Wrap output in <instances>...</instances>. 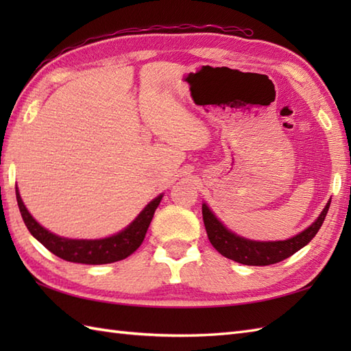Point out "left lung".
<instances>
[{"label":"left lung","mask_w":351,"mask_h":351,"mask_svg":"<svg viewBox=\"0 0 351 351\" xmlns=\"http://www.w3.org/2000/svg\"><path fill=\"white\" fill-rule=\"evenodd\" d=\"M330 202H327L322 214L312 225L303 232L285 241H253L243 238L223 226V223L215 217L206 204H202V215L208 238H210L214 249L223 256L235 261L244 265H270L294 255L297 250L304 247L322 228L329 211Z\"/></svg>","instance_id":"left-lung-1"}]
</instances>
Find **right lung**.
Returning <instances> with one entry per match:
<instances>
[{"mask_svg":"<svg viewBox=\"0 0 351 351\" xmlns=\"http://www.w3.org/2000/svg\"><path fill=\"white\" fill-rule=\"evenodd\" d=\"M161 199L162 195L156 196L152 202H149L146 205L145 210L137 215L136 220H134L128 228H125L116 235L102 238V240H72V238L58 237L49 232L48 229L40 226L39 223L33 219V215L28 213L16 189V200L19 211L22 215V220H24L27 229L29 230V234H32L37 241L42 243L51 253H54L56 256L64 261H69V263L90 265L116 263V261L128 258L131 253L136 252L145 240L147 228L151 225L154 213L156 210V206L160 205Z\"/></svg>","mask_w":351,"mask_h":351,"instance_id":"add662e5","label":"right lung"}]
</instances>
